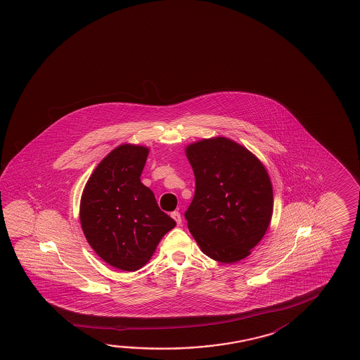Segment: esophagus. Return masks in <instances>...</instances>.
<instances>
[{"instance_id":"esophagus-1","label":"esophagus","mask_w":360,"mask_h":360,"mask_svg":"<svg viewBox=\"0 0 360 360\" xmlns=\"http://www.w3.org/2000/svg\"><path fill=\"white\" fill-rule=\"evenodd\" d=\"M172 218L177 222L178 226L182 224V217H181V213L179 212H172L171 213Z\"/></svg>"}]
</instances>
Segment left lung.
<instances>
[{"label":"left lung","instance_id":"left-lung-1","mask_svg":"<svg viewBox=\"0 0 360 360\" xmlns=\"http://www.w3.org/2000/svg\"><path fill=\"white\" fill-rule=\"evenodd\" d=\"M195 172V197L184 213L203 254L222 264L248 257L265 236L274 195L257 157L224 136L186 148Z\"/></svg>","mask_w":360,"mask_h":360}]
</instances>
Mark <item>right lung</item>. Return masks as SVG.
<instances>
[{"instance_id": "obj_1", "label": "right lung", "mask_w": 360, "mask_h": 360, "mask_svg": "<svg viewBox=\"0 0 360 360\" xmlns=\"http://www.w3.org/2000/svg\"><path fill=\"white\" fill-rule=\"evenodd\" d=\"M149 149L122 144L95 168L80 200V224L89 245L123 271L146 265L176 221L160 211L141 182Z\"/></svg>"}]
</instances>
